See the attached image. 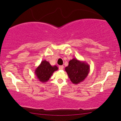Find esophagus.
<instances>
[{"instance_id": "1", "label": "esophagus", "mask_w": 121, "mask_h": 121, "mask_svg": "<svg viewBox=\"0 0 121 121\" xmlns=\"http://www.w3.org/2000/svg\"><path fill=\"white\" fill-rule=\"evenodd\" d=\"M63 68H64V66H63V65H59V69H60V70H62Z\"/></svg>"}]
</instances>
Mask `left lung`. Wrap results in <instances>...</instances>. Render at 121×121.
Here are the masks:
<instances>
[{
	"label": "left lung",
	"mask_w": 121,
	"mask_h": 121,
	"mask_svg": "<svg viewBox=\"0 0 121 121\" xmlns=\"http://www.w3.org/2000/svg\"><path fill=\"white\" fill-rule=\"evenodd\" d=\"M71 82L77 84L82 82L86 78L90 71V65L85 61L73 58L69 61V65L65 68Z\"/></svg>",
	"instance_id": "8db88e82"
}]
</instances>
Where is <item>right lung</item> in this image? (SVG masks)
I'll list each match as a JSON object with an SVG mask.
<instances>
[{
  "label": "right lung",
  "instance_id": "1",
  "mask_svg": "<svg viewBox=\"0 0 121 121\" xmlns=\"http://www.w3.org/2000/svg\"><path fill=\"white\" fill-rule=\"evenodd\" d=\"M58 70L56 65L52 66L48 61L43 60L35 70V73L40 82H47L54 71Z\"/></svg>",
  "mask_w": 121,
  "mask_h": 121
}]
</instances>
